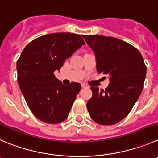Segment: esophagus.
Returning <instances> with one entry per match:
<instances>
[{
	"label": "esophagus",
	"mask_w": 158,
	"mask_h": 158,
	"mask_svg": "<svg viewBox=\"0 0 158 158\" xmlns=\"http://www.w3.org/2000/svg\"><path fill=\"white\" fill-rule=\"evenodd\" d=\"M81 85H82V88H88V87H89V86H88L87 85H86V84H85V83H82Z\"/></svg>",
	"instance_id": "esophagus-1"
}]
</instances>
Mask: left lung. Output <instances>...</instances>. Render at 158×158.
Listing matches in <instances>:
<instances>
[{"label": "left lung", "instance_id": "left-lung-1", "mask_svg": "<svg viewBox=\"0 0 158 158\" xmlns=\"http://www.w3.org/2000/svg\"><path fill=\"white\" fill-rule=\"evenodd\" d=\"M94 51L97 70L109 76L108 86L100 90L91 86L87 101L90 118L97 123L110 126L129 114L139 98L147 73L142 54L131 44L114 37L82 35Z\"/></svg>", "mask_w": 158, "mask_h": 158}]
</instances>
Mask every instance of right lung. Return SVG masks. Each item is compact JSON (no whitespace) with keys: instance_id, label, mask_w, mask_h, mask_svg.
<instances>
[{"instance_id":"obj_1","label":"right lung","mask_w":158,"mask_h":158,"mask_svg":"<svg viewBox=\"0 0 158 158\" xmlns=\"http://www.w3.org/2000/svg\"><path fill=\"white\" fill-rule=\"evenodd\" d=\"M79 34L57 32L31 41L17 61L18 83L28 107L39 120L57 124L68 118L76 95L78 82L64 86L54 75L66 59L84 45Z\"/></svg>"}]
</instances>
